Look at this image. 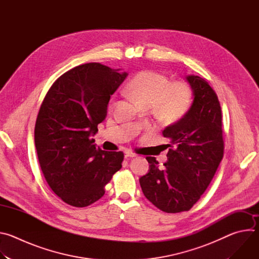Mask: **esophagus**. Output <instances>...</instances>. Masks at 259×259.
Here are the masks:
<instances>
[{"instance_id":"obj_1","label":"esophagus","mask_w":259,"mask_h":259,"mask_svg":"<svg viewBox=\"0 0 259 259\" xmlns=\"http://www.w3.org/2000/svg\"><path fill=\"white\" fill-rule=\"evenodd\" d=\"M135 157H136V154H134L133 152H130V151L125 152V158L126 159H128V158H135Z\"/></svg>"}]
</instances>
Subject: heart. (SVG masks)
I'll return each mask as SVG.
<instances>
[{"label":"heart","instance_id":"b5f03b06","mask_svg":"<svg viewBox=\"0 0 259 259\" xmlns=\"http://www.w3.org/2000/svg\"><path fill=\"white\" fill-rule=\"evenodd\" d=\"M127 91L146 105L154 104L169 119L186 114L192 102V90L187 83H170L168 77L155 70L138 72L127 85Z\"/></svg>","mask_w":259,"mask_h":259}]
</instances>
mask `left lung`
<instances>
[{"label": "left lung", "mask_w": 259, "mask_h": 259, "mask_svg": "<svg viewBox=\"0 0 259 259\" xmlns=\"http://www.w3.org/2000/svg\"><path fill=\"white\" fill-rule=\"evenodd\" d=\"M193 103L179 121L167 126L170 140L163 168L155 157H146L150 170L139 178L145 198L167 213L189 211L210 184L224 158L221 108L216 93L199 76L186 77Z\"/></svg>", "instance_id": "1"}]
</instances>
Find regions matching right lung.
Masks as SVG:
<instances>
[{
	"instance_id": "obj_1",
	"label": "right lung",
	"mask_w": 259,
	"mask_h": 259,
	"mask_svg": "<svg viewBox=\"0 0 259 259\" xmlns=\"http://www.w3.org/2000/svg\"><path fill=\"white\" fill-rule=\"evenodd\" d=\"M126 72L91 62L64 72L49 89L34 127V144L51 190L66 204L86 207L104 195L122 168V152H105L92 138Z\"/></svg>"
}]
</instances>
